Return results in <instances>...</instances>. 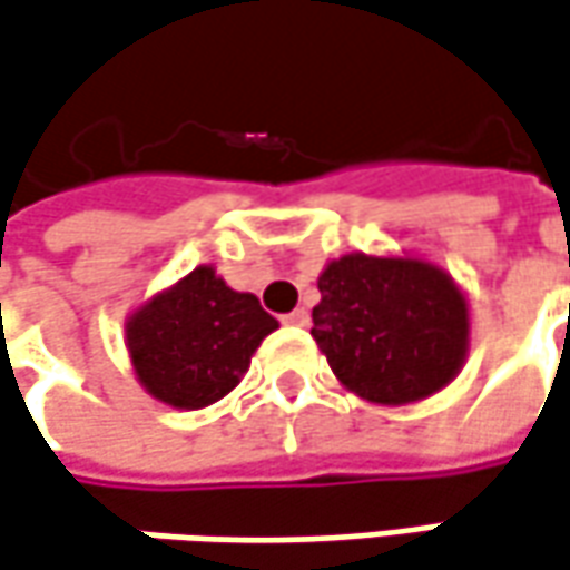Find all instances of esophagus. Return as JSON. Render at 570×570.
Wrapping results in <instances>:
<instances>
[{
	"label": "esophagus",
	"mask_w": 570,
	"mask_h": 570,
	"mask_svg": "<svg viewBox=\"0 0 570 570\" xmlns=\"http://www.w3.org/2000/svg\"><path fill=\"white\" fill-rule=\"evenodd\" d=\"M284 322L286 325H299L303 328V325H309V313L306 309H293V313H286Z\"/></svg>",
	"instance_id": "1"
}]
</instances>
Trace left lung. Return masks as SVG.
Here are the masks:
<instances>
[{"mask_svg":"<svg viewBox=\"0 0 570 570\" xmlns=\"http://www.w3.org/2000/svg\"><path fill=\"white\" fill-rule=\"evenodd\" d=\"M313 338L352 393L403 406L432 396L468 357V303L416 257L345 254L318 277Z\"/></svg>","mask_w":570,"mask_h":570,"instance_id":"1","label":"left lung"}]
</instances>
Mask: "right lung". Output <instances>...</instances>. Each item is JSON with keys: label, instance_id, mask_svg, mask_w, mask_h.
Here are the masks:
<instances>
[{"label": "right lung", "instance_id": "obj_1", "mask_svg": "<svg viewBox=\"0 0 570 570\" xmlns=\"http://www.w3.org/2000/svg\"><path fill=\"white\" fill-rule=\"evenodd\" d=\"M274 328L277 318L257 296L225 286L213 267L157 293L125 325L141 386L177 410H203L232 393Z\"/></svg>", "mask_w": 570, "mask_h": 570}]
</instances>
